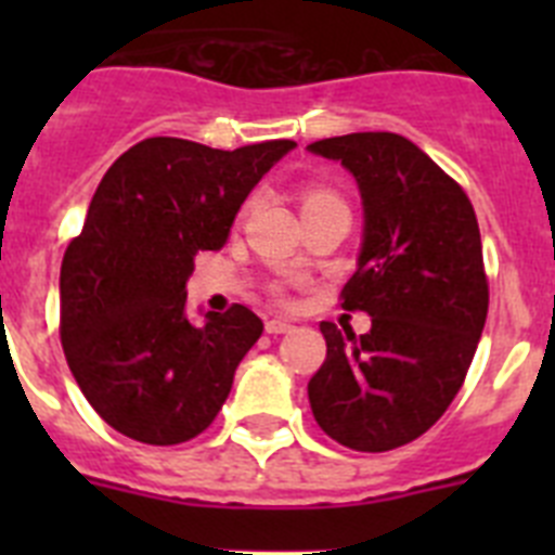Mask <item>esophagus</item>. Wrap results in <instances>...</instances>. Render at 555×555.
<instances>
[{"label": "esophagus", "mask_w": 555, "mask_h": 555, "mask_svg": "<svg viewBox=\"0 0 555 555\" xmlns=\"http://www.w3.org/2000/svg\"><path fill=\"white\" fill-rule=\"evenodd\" d=\"M292 327L294 325L288 320H269L267 322V333H274V336H278V333H288Z\"/></svg>", "instance_id": "1"}]
</instances>
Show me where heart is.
I'll use <instances>...</instances> for the list:
<instances>
[{
  "label": "heart",
  "instance_id": "obj_1",
  "mask_svg": "<svg viewBox=\"0 0 555 555\" xmlns=\"http://www.w3.org/2000/svg\"><path fill=\"white\" fill-rule=\"evenodd\" d=\"M320 197H333V194H327V191H311V194L306 197V203L308 199H320Z\"/></svg>",
  "mask_w": 555,
  "mask_h": 555
}]
</instances>
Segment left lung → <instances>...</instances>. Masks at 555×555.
<instances>
[{"instance_id": "left-lung-1", "label": "left lung", "mask_w": 555, "mask_h": 555, "mask_svg": "<svg viewBox=\"0 0 555 555\" xmlns=\"http://www.w3.org/2000/svg\"><path fill=\"white\" fill-rule=\"evenodd\" d=\"M308 152L356 178L364 230L341 306L366 311L361 338L322 322L327 358L308 384L313 420L361 453L414 442L459 395L489 308L473 203L414 141L350 132Z\"/></svg>"}]
</instances>
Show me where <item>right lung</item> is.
Returning a JSON list of instances; mask_svg holds the SVG:
<instances>
[{
    "label": "right lung",
    "mask_w": 555,
    "mask_h": 555,
    "mask_svg": "<svg viewBox=\"0 0 555 555\" xmlns=\"http://www.w3.org/2000/svg\"><path fill=\"white\" fill-rule=\"evenodd\" d=\"M294 146L228 152L158 135L105 171L63 255L61 341L111 428L144 444H180L214 423L263 322L233 306L194 325L185 283L194 255L228 244L249 191Z\"/></svg>",
    "instance_id": "add662e5"
}]
</instances>
